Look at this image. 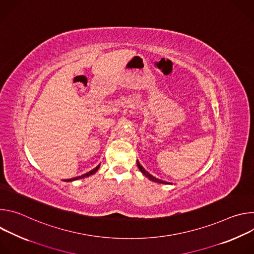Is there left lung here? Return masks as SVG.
Segmentation results:
<instances>
[{"instance_id":"8db88e82","label":"left lung","mask_w":254,"mask_h":254,"mask_svg":"<svg viewBox=\"0 0 254 254\" xmlns=\"http://www.w3.org/2000/svg\"><path fill=\"white\" fill-rule=\"evenodd\" d=\"M136 164H137V167H138V169L140 170V172H141L144 176L148 177L151 181H154V182H156V183H161V184H170V183L166 182V181H162V180H160V179H157V178H155L154 176H152L151 174H149V172H147L146 170H144V169L140 166V164L138 163V161H136Z\"/></svg>"}]
</instances>
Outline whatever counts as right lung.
I'll use <instances>...</instances> for the list:
<instances>
[{
	"instance_id": "obj_1",
	"label": "right lung",
	"mask_w": 254,
	"mask_h": 254,
	"mask_svg": "<svg viewBox=\"0 0 254 254\" xmlns=\"http://www.w3.org/2000/svg\"><path fill=\"white\" fill-rule=\"evenodd\" d=\"M99 169V165L96 167V168H94L93 170H91V171H89L88 173H86V174H83V175H81V176H79V177H76V178H72V179H68V180H65V181H67V182H72V181H75V180H78V179H82V178H86V177H89L90 175H93L97 170Z\"/></svg>"
}]
</instances>
